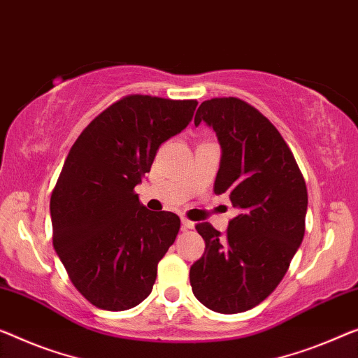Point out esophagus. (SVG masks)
I'll return each instance as SVG.
<instances>
[{"label": "esophagus", "mask_w": 358, "mask_h": 358, "mask_svg": "<svg viewBox=\"0 0 358 358\" xmlns=\"http://www.w3.org/2000/svg\"><path fill=\"white\" fill-rule=\"evenodd\" d=\"M181 228H183L185 231H186V230H193V228H194V222L188 220V218H181Z\"/></svg>", "instance_id": "34e87169"}]
</instances>
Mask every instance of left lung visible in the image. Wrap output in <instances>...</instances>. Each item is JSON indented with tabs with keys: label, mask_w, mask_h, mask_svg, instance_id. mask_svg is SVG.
I'll return each instance as SVG.
<instances>
[{
	"label": "left lung",
	"mask_w": 358,
	"mask_h": 358,
	"mask_svg": "<svg viewBox=\"0 0 358 358\" xmlns=\"http://www.w3.org/2000/svg\"><path fill=\"white\" fill-rule=\"evenodd\" d=\"M217 133L222 161L213 191L227 193L239 213L227 233L197 223L206 243L191 265L194 296L218 313L259 306L280 285L306 233L307 186L280 131L246 101L212 98L196 112Z\"/></svg>",
	"instance_id": "1"
}]
</instances>
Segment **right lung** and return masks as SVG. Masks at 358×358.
<instances>
[{"mask_svg": "<svg viewBox=\"0 0 358 358\" xmlns=\"http://www.w3.org/2000/svg\"><path fill=\"white\" fill-rule=\"evenodd\" d=\"M196 106V99L127 94L96 115L69 151L50 201L52 246L94 307L120 312L151 294L180 217L146 209L135 186Z\"/></svg>", "mask_w": 358, "mask_h": 358, "instance_id": "add662e5", "label": "right lung"}]
</instances>
